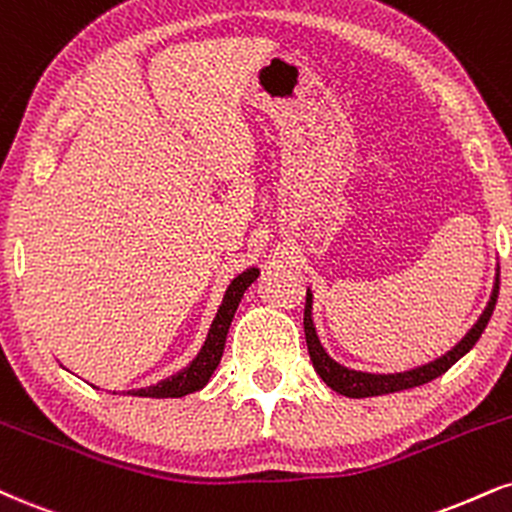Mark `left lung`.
Wrapping results in <instances>:
<instances>
[{
  "instance_id": "obj_1",
  "label": "left lung",
  "mask_w": 512,
  "mask_h": 512,
  "mask_svg": "<svg viewBox=\"0 0 512 512\" xmlns=\"http://www.w3.org/2000/svg\"><path fill=\"white\" fill-rule=\"evenodd\" d=\"M496 298H498V274L494 281V291H491L489 303H486L484 312L479 315L477 322L467 334L463 336V341H458L455 346L448 350L446 355L436 357V360L427 362V365H420L415 369H408V372H396V374H372V372H357V369L343 367L338 365L334 357H329V353L322 348L319 343V336L315 331V322H312V291L307 288V300H305V341H307V353H310L312 365H315L317 374L322 377V381L329 389H334L336 393L348 398H369V396H384V393H396V391H405V389H415V386L429 384V381L441 377L451 369L460 357L467 355L472 350L474 343L479 341L482 331L489 324L491 315H494L496 307Z\"/></svg>"
}]
</instances>
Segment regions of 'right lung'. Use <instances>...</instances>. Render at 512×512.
<instances>
[{"label": "right lung", "instance_id": "add662e5", "mask_svg": "<svg viewBox=\"0 0 512 512\" xmlns=\"http://www.w3.org/2000/svg\"><path fill=\"white\" fill-rule=\"evenodd\" d=\"M257 276H260V269L250 267L229 283V288H226L224 293V300H221L217 310V317H214V322L207 331L205 346L200 348V353L195 355V360L190 362L188 367H183L181 372L171 374V377L157 381L155 386L128 391V396L181 398V396H188V393L200 391L209 381V377L214 374V369L219 367L221 355H224V346H226V334H229V326L233 322V315H236L238 310L240 298H243V293L248 291V286L257 279Z\"/></svg>", "mask_w": 512, "mask_h": 512}]
</instances>
